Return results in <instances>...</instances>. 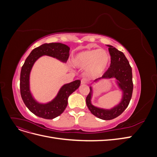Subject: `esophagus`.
Segmentation results:
<instances>
[{
  "label": "esophagus",
  "instance_id": "esophagus-1",
  "mask_svg": "<svg viewBox=\"0 0 157 157\" xmlns=\"http://www.w3.org/2000/svg\"><path fill=\"white\" fill-rule=\"evenodd\" d=\"M87 83V80L86 78H82L81 80V84H84Z\"/></svg>",
  "mask_w": 157,
  "mask_h": 157
}]
</instances>
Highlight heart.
<instances>
[{
  "mask_svg": "<svg viewBox=\"0 0 157 157\" xmlns=\"http://www.w3.org/2000/svg\"><path fill=\"white\" fill-rule=\"evenodd\" d=\"M111 57L103 49L88 50L79 52L72 59L71 63L76 67L86 68L88 77L96 78L101 75L110 63Z\"/></svg>",
  "mask_w": 157,
  "mask_h": 157,
  "instance_id": "heart-1",
  "label": "heart"
}]
</instances>
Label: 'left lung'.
Segmentation results:
<instances>
[{
  "instance_id": "left-lung-1",
  "label": "left lung",
  "mask_w": 157,
  "mask_h": 157,
  "mask_svg": "<svg viewBox=\"0 0 157 157\" xmlns=\"http://www.w3.org/2000/svg\"><path fill=\"white\" fill-rule=\"evenodd\" d=\"M107 46L111 56L110 67L101 77L95 80L91 85L101 79L115 78L117 86L122 92L121 100L117 105L109 109L94 106L91 101L94 92L92 86H90V91L86 99V105L90 112L94 116L105 121L113 119L121 115L129 105L133 92L132 67L126 56L113 46Z\"/></svg>"
}]
</instances>
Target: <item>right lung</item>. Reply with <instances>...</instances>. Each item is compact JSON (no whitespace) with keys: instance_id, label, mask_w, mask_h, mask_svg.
Wrapping results in <instances>:
<instances>
[{"instance_id":"1","label":"right lung","mask_w":157,"mask_h":157,"mask_svg":"<svg viewBox=\"0 0 157 157\" xmlns=\"http://www.w3.org/2000/svg\"><path fill=\"white\" fill-rule=\"evenodd\" d=\"M69 47L62 43H45L33 50L22 66L20 74L21 98L26 107L35 115L45 119H53L59 116L67 105L69 96L78 88L80 80L65 84L61 87L57 96L52 101L46 103L36 101L30 90V73L35 61L41 56H48L66 63L69 56Z\"/></svg>"}]
</instances>
